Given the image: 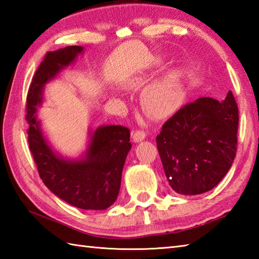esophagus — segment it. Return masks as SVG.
Wrapping results in <instances>:
<instances>
[{
  "instance_id": "1",
  "label": "esophagus",
  "mask_w": 259,
  "mask_h": 259,
  "mask_svg": "<svg viewBox=\"0 0 259 259\" xmlns=\"http://www.w3.org/2000/svg\"><path fill=\"white\" fill-rule=\"evenodd\" d=\"M146 131L145 130H136V133L134 134V140L136 142H139L141 140H144L146 138Z\"/></svg>"
}]
</instances>
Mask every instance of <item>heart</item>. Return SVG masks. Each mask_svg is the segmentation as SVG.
Here are the masks:
<instances>
[{
  "instance_id": "obj_1",
  "label": "heart",
  "mask_w": 259,
  "mask_h": 259,
  "mask_svg": "<svg viewBox=\"0 0 259 259\" xmlns=\"http://www.w3.org/2000/svg\"><path fill=\"white\" fill-rule=\"evenodd\" d=\"M138 80L133 83H138ZM142 106L155 118H162L172 113L180 101V91L177 81L168 75L148 85L142 93Z\"/></svg>"
}]
</instances>
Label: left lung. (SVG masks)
<instances>
[{
    "mask_svg": "<svg viewBox=\"0 0 259 259\" xmlns=\"http://www.w3.org/2000/svg\"><path fill=\"white\" fill-rule=\"evenodd\" d=\"M238 121L229 91L223 102L203 97L187 103L163 123L157 148L176 192L199 195L221 183L237 151Z\"/></svg>",
    "mask_w": 259,
    "mask_h": 259,
    "instance_id": "8db88e82",
    "label": "left lung"
}]
</instances>
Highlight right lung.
<instances>
[{
	"label": "right lung",
	"instance_id": "obj_1",
	"mask_svg": "<svg viewBox=\"0 0 259 259\" xmlns=\"http://www.w3.org/2000/svg\"><path fill=\"white\" fill-rule=\"evenodd\" d=\"M82 50L73 46L48 52L38 65L26 97L27 141L40 178L54 195L74 207L103 210L118 197L123 164L131 149L130 130L122 125L100 126L92 135L87 158L65 161L48 146L34 115L43 87Z\"/></svg>",
	"mask_w": 259,
	"mask_h": 259
}]
</instances>
